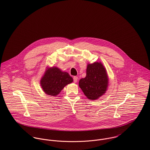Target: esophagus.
Instances as JSON below:
<instances>
[{
	"label": "esophagus",
	"mask_w": 150,
	"mask_h": 150,
	"mask_svg": "<svg viewBox=\"0 0 150 150\" xmlns=\"http://www.w3.org/2000/svg\"><path fill=\"white\" fill-rule=\"evenodd\" d=\"M73 79H74V83H76L78 82V78L77 76H74L73 78Z\"/></svg>",
	"instance_id": "34e87169"
}]
</instances>
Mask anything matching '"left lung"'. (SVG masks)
Masks as SVG:
<instances>
[{
	"label": "left lung",
	"mask_w": 150,
	"mask_h": 150,
	"mask_svg": "<svg viewBox=\"0 0 150 150\" xmlns=\"http://www.w3.org/2000/svg\"><path fill=\"white\" fill-rule=\"evenodd\" d=\"M108 83L105 68L100 62H95L87 65L86 76L80 79L79 86L87 98L95 100L106 93Z\"/></svg>",
	"instance_id": "obj_1"
}]
</instances>
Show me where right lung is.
I'll return each instance as SVG.
<instances>
[{
  "label": "right lung",
  "mask_w": 150,
  "mask_h": 150,
  "mask_svg": "<svg viewBox=\"0 0 150 150\" xmlns=\"http://www.w3.org/2000/svg\"><path fill=\"white\" fill-rule=\"evenodd\" d=\"M72 82V78L67 72H63L59 68L53 67L47 69L40 84L47 95L57 96L66 85Z\"/></svg>",
  "instance_id": "add662e5"
}]
</instances>
